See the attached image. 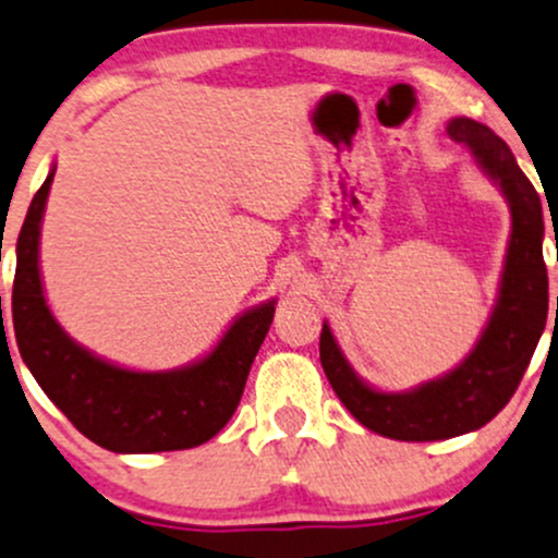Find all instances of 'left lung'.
<instances>
[{"label": "left lung", "instance_id": "8db88e82", "mask_svg": "<svg viewBox=\"0 0 558 558\" xmlns=\"http://www.w3.org/2000/svg\"><path fill=\"white\" fill-rule=\"evenodd\" d=\"M449 136L465 144L511 205V243L500 299L473 353L449 372L409 392H379L355 377L331 328L320 331V363L348 412L396 441H444L478 430L506 409L530 366L548 315V269L543 262V205L500 136L468 117L449 122Z\"/></svg>", "mask_w": 558, "mask_h": 558}]
</instances>
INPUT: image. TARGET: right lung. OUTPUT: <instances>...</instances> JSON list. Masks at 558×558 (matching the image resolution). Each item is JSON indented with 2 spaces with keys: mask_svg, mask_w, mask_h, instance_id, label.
Segmentation results:
<instances>
[{
  "mask_svg": "<svg viewBox=\"0 0 558 558\" xmlns=\"http://www.w3.org/2000/svg\"><path fill=\"white\" fill-rule=\"evenodd\" d=\"M52 175L56 171L34 195L17 234L13 328L23 363L47 398L98 447L149 454L210 441L238 409L275 302L234 320L214 353L175 372H128L87 353L56 324L39 280V225Z\"/></svg>",
  "mask_w": 558,
  "mask_h": 558,
  "instance_id": "obj_1",
  "label": "right lung"
}]
</instances>
